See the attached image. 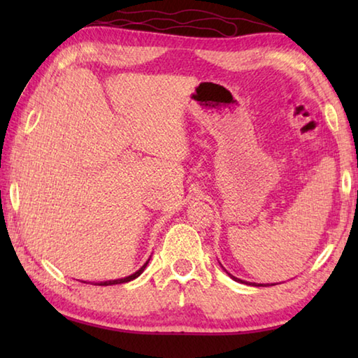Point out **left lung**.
<instances>
[{
    "mask_svg": "<svg viewBox=\"0 0 358 358\" xmlns=\"http://www.w3.org/2000/svg\"><path fill=\"white\" fill-rule=\"evenodd\" d=\"M221 265V264H220ZM222 266V265H221ZM222 270L224 271H226V273L230 276V278H232V280L234 281H237V282H241V284H248V286H254V287H266V286H275V284H281V282H271V284H259V282H250V281H245V280H240V278H235L234 275H230L229 273V271L226 270V268H224V266H222Z\"/></svg>",
    "mask_w": 358,
    "mask_h": 358,
    "instance_id": "obj_1",
    "label": "left lung"
}]
</instances>
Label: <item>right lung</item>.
Returning a JSON list of instances; mask_svg holds the SVG:
<instances>
[{"instance_id":"add662e5","label":"right lung","mask_w":358,"mask_h":358,"mask_svg":"<svg viewBox=\"0 0 358 358\" xmlns=\"http://www.w3.org/2000/svg\"><path fill=\"white\" fill-rule=\"evenodd\" d=\"M148 262H150V259L147 260V262H145L141 268H138L136 273H132V275H129V276H124V278H118V280H108V281H101V282H96L98 284V286H112V284H123V282H129V281H132V280H136V278H138L141 276L142 273H143V270L147 268V265H148ZM85 282V281H83Z\"/></svg>"}]
</instances>
